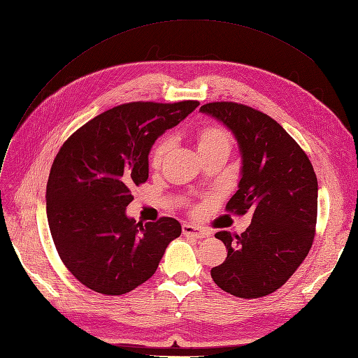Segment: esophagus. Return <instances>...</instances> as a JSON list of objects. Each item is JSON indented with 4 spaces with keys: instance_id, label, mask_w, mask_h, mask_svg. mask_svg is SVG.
<instances>
[{
    "instance_id": "34e87169",
    "label": "esophagus",
    "mask_w": 358,
    "mask_h": 358,
    "mask_svg": "<svg viewBox=\"0 0 358 358\" xmlns=\"http://www.w3.org/2000/svg\"><path fill=\"white\" fill-rule=\"evenodd\" d=\"M182 232H183V236L194 237V238H204V237H207V232L201 231L200 228H196V227H194L191 224H185L182 227Z\"/></svg>"
}]
</instances>
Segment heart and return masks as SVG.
I'll return each mask as SVG.
<instances>
[{
  "instance_id": "heart-1",
  "label": "heart",
  "mask_w": 358,
  "mask_h": 358,
  "mask_svg": "<svg viewBox=\"0 0 358 358\" xmlns=\"http://www.w3.org/2000/svg\"><path fill=\"white\" fill-rule=\"evenodd\" d=\"M194 141L196 151H199L200 157H208L217 152H224L228 154L232 150V141L229 136V131L219 124H206L200 127L194 134ZM171 148V141L169 138L159 139L155 146L152 148L151 155H150V166L154 170L162 169V166L166 162V157L170 152ZM195 212L200 210V207L194 208Z\"/></svg>"
}]
</instances>
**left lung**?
<instances>
[{"label":"left lung","instance_id":"1","mask_svg":"<svg viewBox=\"0 0 358 358\" xmlns=\"http://www.w3.org/2000/svg\"><path fill=\"white\" fill-rule=\"evenodd\" d=\"M237 138L243 155L238 191L225 210L252 212L243 234L219 231L228 250L212 268L216 285L234 296L255 299L275 292L310 252L317 224L318 183L310 158L275 120L237 102L200 108Z\"/></svg>","mask_w":358,"mask_h":358}]
</instances>
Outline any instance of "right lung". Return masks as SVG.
Instances as JSON below:
<instances>
[{"instance_id": "obj_1", "label": "right lung", "mask_w": 358, "mask_h": 358, "mask_svg": "<svg viewBox=\"0 0 358 358\" xmlns=\"http://www.w3.org/2000/svg\"><path fill=\"white\" fill-rule=\"evenodd\" d=\"M199 101L130 102L85 122L60 146L47 182V219L62 262L81 285L118 296L151 278L171 240L173 217L126 216L131 188L148 180L155 139Z\"/></svg>"}]
</instances>
